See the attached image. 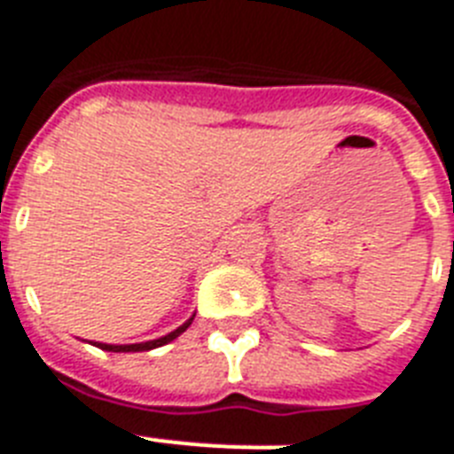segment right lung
<instances>
[{
    "label": "right lung",
    "instance_id": "1",
    "mask_svg": "<svg viewBox=\"0 0 454 454\" xmlns=\"http://www.w3.org/2000/svg\"><path fill=\"white\" fill-rule=\"evenodd\" d=\"M193 317L191 315V319H186V322L179 326V329H175L172 333L163 335V338H156V340H146V342H135V345H106V342H95V348L99 349H106V352H146V349H156L160 348V345H168V342H172L175 338H179V335L184 333V331L189 329L191 322H193Z\"/></svg>",
    "mask_w": 454,
    "mask_h": 454
}]
</instances>
